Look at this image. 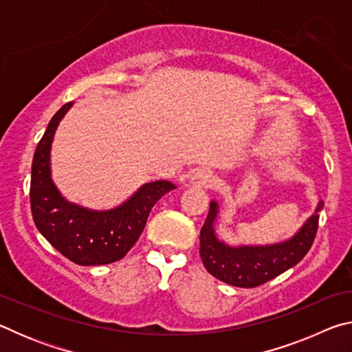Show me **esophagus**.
<instances>
[{"label": "esophagus", "instance_id": "1", "mask_svg": "<svg viewBox=\"0 0 352 352\" xmlns=\"http://www.w3.org/2000/svg\"><path fill=\"white\" fill-rule=\"evenodd\" d=\"M188 184L192 188H214L216 186V180H214V175L210 169L206 168H200L195 169L192 174L189 175Z\"/></svg>", "mask_w": 352, "mask_h": 352}]
</instances>
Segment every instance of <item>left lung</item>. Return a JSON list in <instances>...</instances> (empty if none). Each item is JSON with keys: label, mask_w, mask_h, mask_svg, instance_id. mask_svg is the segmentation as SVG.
I'll return each mask as SVG.
<instances>
[{"label": "left lung", "mask_w": 352, "mask_h": 352, "mask_svg": "<svg viewBox=\"0 0 352 352\" xmlns=\"http://www.w3.org/2000/svg\"><path fill=\"white\" fill-rule=\"evenodd\" d=\"M320 201L317 210L302 228L283 243L265 247H228L214 234L217 204L211 201L210 212L200 230V258L208 273L234 287H258L296 265L311 250L318 230Z\"/></svg>", "instance_id": "obj_1"}]
</instances>
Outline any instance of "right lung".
Wrapping results in <instances>:
<instances>
[{
	"mask_svg": "<svg viewBox=\"0 0 352 352\" xmlns=\"http://www.w3.org/2000/svg\"><path fill=\"white\" fill-rule=\"evenodd\" d=\"M71 102L47 124L32 160L31 211L45 239L79 265H104L122 259L144 230L153 205L175 186L166 180L146 183L126 204L110 211H88L69 204L52 183L51 142Z\"/></svg>",
	"mask_w": 352,
	"mask_h": 352,
	"instance_id": "add662e5",
	"label": "right lung"
}]
</instances>
